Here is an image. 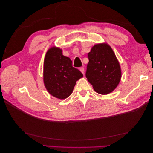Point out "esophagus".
<instances>
[{
	"instance_id": "esophagus-1",
	"label": "esophagus",
	"mask_w": 153,
	"mask_h": 153,
	"mask_svg": "<svg viewBox=\"0 0 153 153\" xmlns=\"http://www.w3.org/2000/svg\"><path fill=\"white\" fill-rule=\"evenodd\" d=\"M80 71L82 72V73L83 74V75H84V67H81L80 68Z\"/></svg>"
}]
</instances>
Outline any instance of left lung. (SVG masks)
I'll return each instance as SVG.
<instances>
[{
    "mask_svg": "<svg viewBox=\"0 0 153 153\" xmlns=\"http://www.w3.org/2000/svg\"><path fill=\"white\" fill-rule=\"evenodd\" d=\"M89 62L85 73L94 90L100 94H108L119 85L121 69L112 48L106 43L96 44L88 53Z\"/></svg>",
    "mask_w": 153,
    "mask_h": 153,
    "instance_id": "obj_1",
    "label": "left lung"
}]
</instances>
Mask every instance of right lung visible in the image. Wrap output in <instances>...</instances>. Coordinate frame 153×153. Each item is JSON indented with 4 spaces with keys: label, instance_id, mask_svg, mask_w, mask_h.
Masks as SVG:
<instances>
[{
    "label": "right lung",
    "instance_id": "1",
    "mask_svg": "<svg viewBox=\"0 0 153 153\" xmlns=\"http://www.w3.org/2000/svg\"><path fill=\"white\" fill-rule=\"evenodd\" d=\"M82 77V73L73 67L71 60L62 55V49L52 47L48 50L43 63V82L49 94L58 99L67 98Z\"/></svg>",
    "mask_w": 153,
    "mask_h": 153
}]
</instances>
